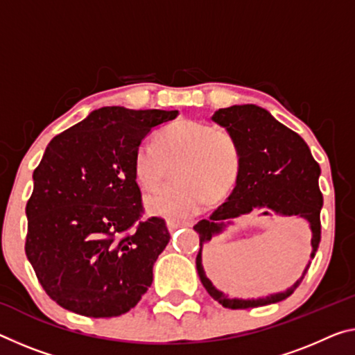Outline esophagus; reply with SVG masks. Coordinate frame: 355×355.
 <instances>
[{
    "instance_id": "1",
    "label": "esophagus",
    "mask_w": 355,
    "mask_h": 355,
    "mask_svg": "<svg viewBox=\"0 0 355 355\" xmlns=\"http://www.w3.org/2000/svg\"><path fill=\"white\" fill-rule=\"evenodd\" d=\"M188 226H193V223L191 221H173V219H168L167 221V227L171 232H173V230L178 227H188Z\"/></svg>"
}]
</instances>
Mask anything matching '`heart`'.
Masks as SVG:
<instances>
[{"label": "heart", "instance_id": "heart-1", "mask_svg": "<svg viewBox=\"0 0 355 355\" xmlns=\"http://www.w3.org/2000/svg\"><path fill=\"white\" fill-rule=\"evenodd\" d=\"M173 166L175 182L147 200L151 215L184 219L196 215L207 200L226 198L237 183L241 155L227 129L194 120H178L156 134V142H142L134 153V175L140 187L155 191Z\"/></svg>", "mask_w": 355, "mask_h": 355}]
</instances>
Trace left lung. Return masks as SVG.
Returning <instances> with one entry per match:
<instances>
[{
  "mask_svg": "<svg viewBox=\"0 0 355 355\" xmlns=\"http://www.w3.org/2000/svg\"><path fill=\"white\" fill-rule=\"evenodd\" d=\"M213 121L226 128L237 140L241 167L237 183L227 200L219 205L210 218L202 219L194 226L200 239V251L205 241L223 232L230 219L248 215L254 208H266L262 211L266 216L277 213L306 219L313 232L311 257H314L320 241V208L324 199L319 189L320 167L305 140L283 123L275 120L266 109L254 104L219 109L213 115ZM200 251L196 259V267L202 284L224 308L246 309L278 303L288 299L305 277L303 273V277L288 291L263 299H229L207 278Z\"/></svg>",
  "mask_w": 355,
  "mask_h": 355,
  "instance_id": "obj_1",
  "label": "left lung"
}]
</instances>
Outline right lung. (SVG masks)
<instances>
[{
  "label": "right lung",
  "mask_w": 355,
  "mask_h": 355,
  "mask_svg": "<svg viewBox=\"0 0 355 355\" xmlns=\"http://www.w3.org/2000/svg\"><path fill=\"white\" fill-rule=\"evenodd\" d=\"M177 115L103 107L50 140L33 172L25 252L60 306L114 318L148 291L171 234L162 218L142 219L132 161L151 129Z\"/></svg>",
  "instance_id": "right-lung-1"
}]
</instances>
